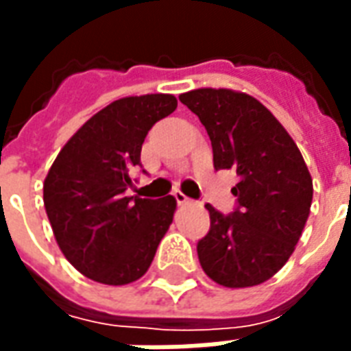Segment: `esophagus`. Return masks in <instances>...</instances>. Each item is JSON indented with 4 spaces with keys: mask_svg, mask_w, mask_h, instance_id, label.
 I'll list each match as a JSON object with an SVG mask.
<instances>
[{
    "mask_svg": "<svg viewBox=\"0 0 351 351\" xmlns=\"http://www.w3.org/2000/svg\"><path fill=\"white\" fill-rule=\"evenodd\" d=\"M175 199H176V203H178V205H191V199L186 197L182 191H176Z\"/></svg>",
    "mask_w": 351,
    "mask_h": 351,
    "instance_id": "1",
    "label": "esophagus"
}]
</instances>
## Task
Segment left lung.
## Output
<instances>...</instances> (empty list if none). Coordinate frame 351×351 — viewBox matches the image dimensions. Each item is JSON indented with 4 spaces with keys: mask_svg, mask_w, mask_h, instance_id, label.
I'll list each match as a JSON object with an SVG mask.
<instances>
[{
    "mask_svg": "<svg viewBox=\"0 0 351 351\" xmlns=\"http://www.w3.org/2000/svg\"><path fill=\"white\" fill-rule=\"evenodd\" d=\"M178 99L205 125L214 167L239 176L235 213L223 216L206 205L210 231L197 244L199 263L220 286H259L301 239L314 193L308 167L284 125L248 93L197 88Z\"/></svg>",
    "mask_w": 351,
    "mask_h": 351,
    "instance_id": "8db88e82",
    "label": "left lung"
}]
</instances>
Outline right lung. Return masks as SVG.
<instances>
[{
	"label": "right lung",
	"instance_id": "1",
	"mask_svg": "<svg viewBox=\"0 0 351 351\" xmlns=\"http://www.w3.org/2000/svg\"><path fill=\"white\" fill-rule=\"evenodd\" d=\"M176 105L171 93L112 101L65 143L45 178L43 201L60 250L99 284L141 278L173 223V195L143 199L125 191L148 131Z\"/></svg>",
	"mask_w": 351,
	"mask_h": 351
}]
</instances>
